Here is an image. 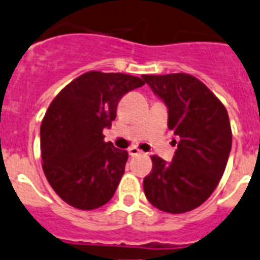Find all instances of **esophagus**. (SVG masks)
I'll return each instance as SVG.
<instances>
[{"label": "esophagus", "mask_w": 260, "mask_h": 260, "mask_svg": "<svg viewBox=\"0 0 260 260\" xmlns=\"http://www.w3.org/2000/svg\"><path fill=\"white\" fill-rule=\"evenodd\" d=\"M128 153H129V155H137V154H140V153H141V150H140L139 148H136V146H131L129 149H128Z\"/></svg>", "instance_id": "esophagus-1"}]
</instances>
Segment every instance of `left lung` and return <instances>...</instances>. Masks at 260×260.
Here are the masks:
<instances>
[{"mask_svg":"<svg viewBox=\"0 0 260 260\" xmlns=\"http://www.w3.org/2000/svg\"><path fill=\"white\" fill-rule=\"evenodd\" d=\"M143 80L168 106V127L180 139L170 164L152 155L144 192L159 211H192L212 195L226 168L232 149L226 108L191 74H144Z\"/></svg>","mask_w":260,"mask_h":260,"instance_id":"1","label":"left lung"}]
</instances>
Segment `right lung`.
<instances>
[{
  "instance_id": "add662e5",
  "label": "right lung",
  "mask_w": 260,
  "mask_h": 260,
  "mask_svg": "<svg viewBox=\"0 0 260 260\" xmlns=\"http://www.w3.org/2000/svg\"><path fill=\"white\" fill-rule=\"evenodd\" d=\"M145 85L139 77L91 71L58 92L40 125L42 166L67 204L91 211L111 200L124 174L127 150L106 143L124 94Z\"/></svg>"
}]
</instances>
